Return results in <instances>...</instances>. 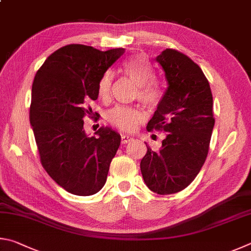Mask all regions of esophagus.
Here are the masks:
<instances>
[{
    "instance_id": "esophagus-1",
    "label": "esophagus",
    "mask_w": 251,
    "mask_h": 251,
    "mask_svg": "<svg viewBox=\"0 0 251 251\" xmlns=\"http://www.w3.org/2000/svg\"><path fill=\"white\" fill-rule=\"evenodd\" d=\"M132 139H133V138L131 137V135L122 134V135H121V143H122V144H126L128 142H130Z\"/></svg>"
}]
</instances>
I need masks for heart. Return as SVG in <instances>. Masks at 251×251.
<instances>
[{
    "instance_id": "obj_1",
    "label": "heart",
    "mask_w": 251,
    "mask_h": 251,
    "mask_svg": "<svg viewBox=\"0 0 251 251\" xmlns=\"http://www.w3.org/2000/svg\"><path fill=\"white\" fill-rule=\"evenodd\" d=\"M122 70L139 86L137 92L138 99L148 107L155 108L161 101L162 91L159 82L153 79V68L146 57L142 55L131 57L123 64ZM112 85L113 74L107 72L101 77L98 83V95L100 98H109ZM143 117V113L140 110L126 105H117L105 114V119L110 125L123 131H132L135 129Z\"/></svg>"
}]
</instances>
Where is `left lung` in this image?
Instances as JSON below:
<instances>
[{"label":"left lung","mask_w":251,"mask_h":251,"mask_svg":"<svg viewBox=\"0 0 251 251\" xmlns=\"http://www.w3.org/2000/svg\"><path fill=\"white\" fill-rule=\"evenodd\" d=\"M156 61L169 86L147 130L168 135L157 151L146 143L140 168L152 192L169 195L190 185L205 163L215 125L213 95L203 70L183 52L166 48Z\"/></svg>","instance_id":"obj_1"}]
</instances>
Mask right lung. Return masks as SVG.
<instances>
[{
	"label": "right lung",
	"mask_w": 251,
	"mask_h": 251,
	"mask_svg": "<svg viewBox=\"0 0 251 251\" xmlns=\"http://www.w3.org/2000/svg\"><path fill=\"white\" fill-rule=\"evenodd\" d=\"M123 52L70 44L48 56L35 75L29 121L39 159L48 175L74 195H94L103 187L120 146V134L110 128L88 137L83 118L91 112L86 101L97 100L99 80Z\"/></svg>",
	"instance_id": "obj_1"
}]
</instances>
